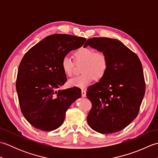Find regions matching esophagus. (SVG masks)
Here are the masks:
<instances>
[{"label": "esophagus", "instance_id": "esophagus-1", "mask_svg": "<svg viewBox=\"0 0 158 158\" xmlns=\"http://www.w3.org/2000/svg\"><path fill=\"white\" fill-rule=\"evenodd\" d=\"M81 94H82V97H85L86 96V91L85 89L81 90Z\"/></svg>", "mask_w": 158, "mask_h": 158}]
</instances>
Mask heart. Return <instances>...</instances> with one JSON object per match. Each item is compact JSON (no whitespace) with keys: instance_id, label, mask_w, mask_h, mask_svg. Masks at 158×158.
Masks as SVG:
<instances>
[{"instance_id":"b5f03b06","label":"heart","mask_w":158,"mask_h":158,"mask_svg":"<svg viewBox=\"0 0 158 158\" xmlns=\"http://www.w3.org/2000/svg\"><path fill=\"white\" fill-rule=\"evenodd\" d=\"M74 56L77 64H82L81 68L82 74L69 80L68 83L71 87L86 88L94 79H101L108 70V58L104 52H95L93 49L81 47L76 50ZM61 66L67 77L73 75L75 64L69 56H64L62 58Z\"/></svg>"}]
</instances>
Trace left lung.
Returning <instances> with one entry per match:
<instances>
[{"instance_id":"8db88e82","label":"left lung","mask_w":158,"mask_h":158,"mask_svg":"<svg viewBox=\"0 0 158 158\" xmlns=\"http://www.w3.org/2000/svg\"><path fill=\"white\" fill-rule=\"evenodd\" d=\"M90 46L105 53L108 70L86 93L92 107L87 117L89 126L102 134L125 128L138 115L145 93L142 64L135 53L117 39L94 37Z\"/></svg>"}]
</instances>
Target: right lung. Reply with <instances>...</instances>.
I'll list each match as a JSON object with an SVG mask.
<instances>
[{
	"instance_id": "right-lung-1",
	"label": "right lung",
	"mask_w": 158,
	"mask_h": 158,
	"mask_svg": "<svg viewBox=\"0 0 158 158\" xmlns=\"http://www.w3.org/2000/svg\"><path fill=\"white\" fill-rule=\"evenodd\" d=\"M85 38L54 34L47 36L25 53L16 79L20 109L32 126L43 131L62 125L66 111L81 98L77 87L59 89L67 81L62 69L64 57L83 45Z\"/></svg>"
}]
</instances>
